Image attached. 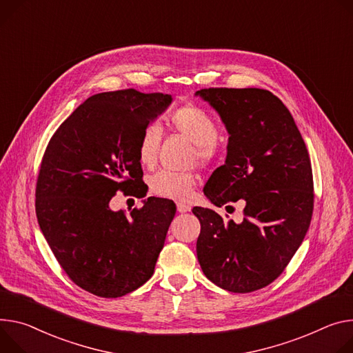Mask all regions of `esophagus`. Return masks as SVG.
Wrapping results in <instances>:
<instances>
[{
  "mask_svg": "<svg viewBox=\"0 0 353 353\" xmlns=\"http://www.w3.org/2000/svg\"><path fill=\"white\" fill-rule=\"evenodd\" d=\"M176 207H177V211H179V212H188V211L191 210V205H190V204L181 203V201L176 203Z\"/></svg>",
  "mask_w": 353,
  "mask_h": 353,
  "instance_id": "34e87169",
  "label": "esophagus"
}]
</instances>
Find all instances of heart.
I'll use <instances>...</instances> for the list:
<instances>
[{
  "mask_svg": "<svg viewBox=\"0 0 353 353\" xmlns=\"http://www.w3.org/2000/svg\"><path fill=\"white\" fill-rule=\"evenodd\" d=\"M174 130L196 145L197 157L203 163H210L216 154V139L219 135L214 118L200 107L184 105L170 117ZM162 142V128L157 123H146L138 139V160L145 168H152ZM197 176L193 173H177L160 170L149 179L150 193L162 199H187L196 185Z\"/></svg>",
  "mask_w": 353,
  "mask_h": 353,
  "instance_id": "b5f03b06",
  "label": "heart"
}]
</instances>
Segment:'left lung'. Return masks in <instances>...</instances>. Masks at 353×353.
Returning <instances> with one entry per match:
<instances>
[{
  "label": "left lung",
  "instance_id": "8db88e82",
  "mask_svg": "<svg viewBox=\"0 0 353 353\" xmlns=\"http://www.w3.org/2000/svg\"><path fill=\"white\" fill-rule=\"evenodd\" d=\"M196 95L215 108L230 134L225 165L211 174L204 194L216 207L246 203L241 223L193 208L201 223L197 258L218 287L250 293L284 272L307 234L311 160L290 111L270 91L211 87Z\"/></svg>",
  "mask_w": 353,
  "mask_h": 353
}]
</instances>
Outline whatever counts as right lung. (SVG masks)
Masks as SVG:
<instances>
[{
    "instance_id": "right-lung-1",
    "label": "right lung",
    "mask_w": 353,
    "mask_h": 353,
    "mask_svg": "<svg viewBox=\"0 0 353 353\" xmlns=\"http://www.w3.org/2000/svg\"><path fill=\"white\" fill-rule=\"evenodd\" d=\"M172 103L135 88L91 95L50 138L37 181L35 210L56 261L83 290L117 299L154 270L176 214L172 200L149 197L130 214L112 211L117 191L145 197L138 139Z\"/></svg>"
}]
</instances>
